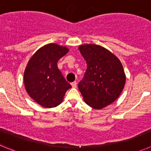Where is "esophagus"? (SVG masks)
Here are the masks:
<instances>
[{
  "mask_svg": "<svg viewBox=\"0 0 151 151\" xmlns=\"http://www.w3.org/2000/svg\"><path fill=\"white\" fill-rule=\"evenodd\" d=\"M71 86H72L73 88H77V82L74 81V82L71 83Z\"/></svg>",
  "mask_w": 151,
  "mask_h": 151,
  "instance_id": "34e87169",
  "label": "esophagus"
}]
</instances>
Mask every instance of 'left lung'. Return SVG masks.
<instances>
[{
	"mask_svg": "<svg viewBox=\"0 0 151 151\" xmlns=\"http://www.w3.org/2000/svg\"><path fill=\"white\" fill-rule=\"evenodd\" d=\"M79 50L87 64L79 90L88 105L101 109L121 94L126 83L123 65L117 57L101 46L84 44Z\"/></svg>",
	"mask_w": 151,
	"mask_h": 151,
	"instance_id": "obj_1",
	"label": "left lung"
}]
</instances>
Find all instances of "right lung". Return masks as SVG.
<instances>
[{
	"label": "right lung",
	"mask_w": 151,
	"mask_h": 151,
	"mask_svg": "<svg viewBox=\"0 0 151 151\" xmlns=\"http://www.w3.org/2000/svg\"><path fill=\"white\" fill-rule=\"evenodd\" d=\"M68 49L50 43L39 49L30 59L24 72V83L30 97L44 108H54L62 103L71 87L57 67V62Z\"/></svg>",
	"instance_id": "add662e5"
}]
</instances>
